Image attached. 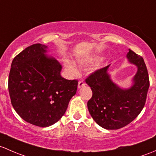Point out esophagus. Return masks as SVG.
Instances as JSON below:
<instances>
[{
  "instance_id": "34e87169",
  "label": "esophagus",
  "mask_w": 156,
  "mask_h": 156,
  "mask_svg": "<svg viewBox=\"0 0 156 156\" xmlns=\"http://www.w3.org/2000/svg\"><path fill=\"white\" fill-rule=\"evenodd\" d=\"M85 85H86V83H85L83 80H80L78 83V89H80V88H82L83 86H84Z\"/></svg>"
}]
</instances>
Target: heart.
<instances>
[{
    "instance_id": "1",
    "label": "heart",
    "mask_w": 156,
    "mask_h": 156,
    "mask_svg": "<svg viewBox=\"0 0 156 156\" xmlns=\"http://www.w3.org/2000/svg\"><path fill=\"white\" fill-rule=\"evenodd\" d=\"M97 60V58H86V59H79L77 62L80 64V65H86V64H89L92 63V62H95ZM65 66L66 68L67 71L70 73L71 76H76L79 73V70L77 67L75 66L71 62H70L69 60H65Z\"/></svg>"
}]
</instances>
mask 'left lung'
Returning a JSON list of instances; mask_svg holds the SVG:
<instances>
[{
    "instance_id": "8db88e82",
    "label": "left lung",
    "mask_w": 156,
    "mask_h": 156,
    "mask_svg": "<svg viewBox=\"0 0 156 156\" xmlns=\"http://www.w3.org/2000/svg\"><path fill=\"white\" fill-rule=\"evenodd\" d=\"M127 58L137 67L132 86L128 89H122L113 83L108 73L110 65L94 71L86 80L92 91V97L87 103L89 113L95 122L105 129L116 130L128 125L145 105L150 87L145 62L131 49Z\"/></svg>"
}]
</instances>
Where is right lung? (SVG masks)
Masks as SVG:
<instances>
[{
	"instance_id": "1",
	"label": "right lung",
	"mask_w": 156,
	"mask_h": 156,
	"mask_svg": "<svg viewBox=\"0 0 156 156\" xmlns=\"http://www.w3.org/2000/svg\"><path fill=\"white\" fill-rule=\"evenodd\" d=\"M36 43L13 58L8 80L11 104L19 116L34 126L48 127L66 112L78 81L61 76L62 65Z\"/></svg>"
}]
</instances>
